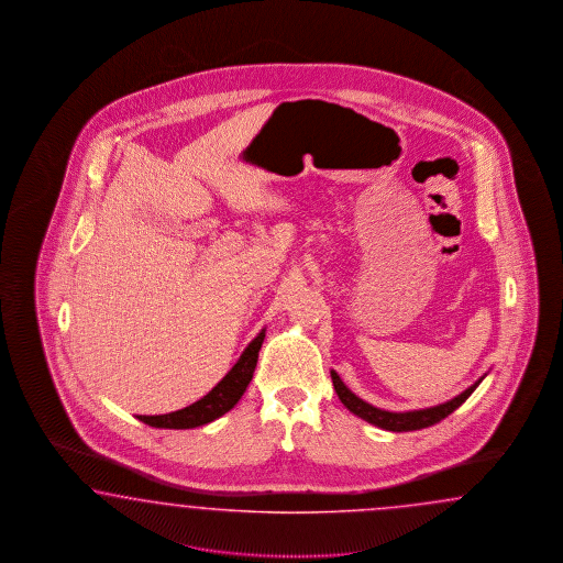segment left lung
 Masks as SVG:
<instances>
[{"label":"left lung","instance_id":"left-lung-1","mask_svg":"<svg viewBox=\"0 0 563 563\" xmlns=\"http://www.w3.org/2000/svg\"><path fill=\"white\" fill-rule=\"evenodd\" d=\"M330 375H332V384H334V390L339 394L342 405L351 410L353 415L365 419L367 423L382 427V429H386V431H417V429H423V427L440 423L450 412H454V410L459 409L471 394L477 390L478 384H481L483 377H485V375H483L471 388H466V390L459 394L456 398H452V400H448V402H443V405H438V407L421 410H407V412H390V410L377 409L374 405L361 400L357 394L351 393V390L344 386L341 375L336 374L334 369L330 372Z\"/></svg>","mask_w":563,"mask_h":563}]
</instances>
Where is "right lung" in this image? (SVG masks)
Returning <instances> with one entry per match:
<instances>
[{"label": "right lung", "mask_w": 563, "mask_h": 563, "mask_svg": "<svg viewBox=\"0 0 563 563\" xmlns=\"http://www.w3.org/2000/svg\"><path fill=\"white\" fill-rule=\"evenodd\" d=\"M264 336H266V330H262L256 339L245 346V351L241 353L238 363L231 367V372L224 375L221 382L198 402L169 415H151V417L140 415L137 419L146 426L158 427V429H194L219 419L238 405L239 398L250 386Z\"/></svg>", "instance_id": "1"}]
</instances>
